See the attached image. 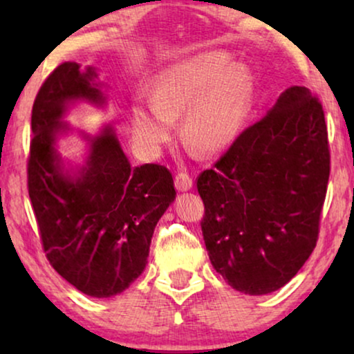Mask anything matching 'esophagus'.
Listing matches in <instances>:
<instances>
[{
    "mask_svg": "<svg viewBox=\"0 0 354 354\" xmlns=\"http://www.w3.org/2000/svg\"><path fill=\"white\" fill-rule=\"evenodd\" d=\"M174 182H176V188L178 192H188L193 187V178L187 172H178Z\"/></svg>",
    "mask_w": 354,
    "mask_h": 354,
    "instance_id": "1",
    "label": "esophagus"
}]
</instances>
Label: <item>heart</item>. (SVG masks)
<instances>
[{
  "label": "heart",
  "mask_w": 354,
  "mask_h": 354,
  "mask_svg": "<svg viewBox=\"0 0 354 354\" xmlns=\"http://www.w3.org/2000/svg\"><path fill=\"white\" fill-rule=\"evenodd\" d=\"M254 82L241 62L222 51H209L159 71L149 100L135 98L129 115L135 137L156 153L183 113L182 133L205 151H217L239 137L253 106Z\"/></svg>",
  "instance_id": "1"
}]
</instances>
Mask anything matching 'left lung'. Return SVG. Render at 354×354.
I'll return each instance as SVG.
<instances>
[{
    "mask_svg": "<svg viewBox=\"0 0 354 354\" xmlns=\"http://www.w3.org/2000/svg\"><path fill=\"white\" fill-rule=\"evenodd\" d=\"M328 174L322 104L295 85L198 177L207 254L232 288L268 295L297 275L316 246Z\"/></svg>",
    "mask_w": 354,
    "mask_h": 354,
    "instance_id": "obj_1",
    "label": "left lung"
}]
</instances>
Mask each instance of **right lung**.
I'll list each match as a JSON object with an SVG mask.
<instances>
[{"instance_id":"right-lung-1","label":"right lung","mask_w":354,"mask_h":354,"mask_svg":"<svg viewBox=\"0 0 354 354\" xmlns=\"http://www.w3.org/2000/svg\"><path fill=\"white\" fill-rule=\"evenodd\" d=\"M93 67L62 62L43 82L32 109L27 183L43 250L61 277L93 298L122 293L148 264L158 221L176 200L172 174L159 164L132 167L114 129L82 137L85 162L66 167L56 142L79 101L103 106Z\"/></svg>"}]
</instances>
